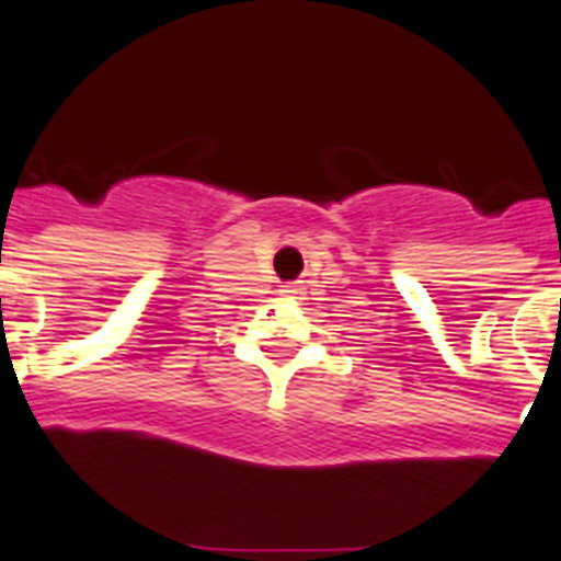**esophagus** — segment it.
I'll list each match as a JSON object with an SVG mask.
<instances>
[{"mask_svg":"<svg viewBox=\"0 0 561 561\" xmlns=\"http://www.w3.org/2000/svg\"><path fill=\"white\" fill-rule=\"evenodd\" d=\"M282 294L290 296V299H294V296H296V294H302V290L296 288V285H285V288H282Z\"/></svg>","mask_w":561,"mask_h":561,"instance_id":"esophagus-1","label":"esophagus"}]
</instances>
